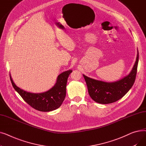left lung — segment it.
<instances>
[{"instance_id":"8db88e82","label":"left lung","mask_w":146,"mask_h":146,"mask_svg":"<svg viewBox=\"0 0 146 146\" xmlns=\"http://www.w3.org/2000/svg\"><path fill=\"white\" fill-rule=\"evenodd\" d=\"M139 57L137 50L136 61L131 72L124 78L116 82H103L83 74L91 98L99 104H108L116 102L123 97L131 88L135 82Z\"/></svg>"}]
</instances>
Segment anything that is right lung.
<instances>
[{
  "instance_id": "1",
  "label": "right lung",
  "mask_w": 146,
  "mask_h": 146,
  "mask_svg": "<svg viewBox=\"0 0 146 146\" xmlns=\"http://www.w3.org/2000/svg\"><path fill=\"white\" fill-rule=\"evenodd\" d=\"M72 70L65 71L59 74L56 83L50 90L42 93H31L18 87L10 74L12 85L23 99L33 108L42 112L54 111L62 104L66 95V85L69 74Z\"/></svg>"
}]
</instances>
